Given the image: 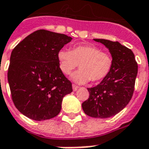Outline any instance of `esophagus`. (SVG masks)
I'll return each mask as SVG.
<instances>
[{
    "label": "esophagus",
    "instance_id": "esophagus-1",
    "mask_svg": "<svg viewBox=\"0 0 149 149\" xmlns=\"http://www.w3.org/2000/svg\"><path fill=\"white\" fill-rule=\"evenodd\" d=\"M72 90H73V91H76L78 89V86H77V85H75V84H72Z\"/></svg>",
    "mask_w": 149,
    "mask_h": 149
}]
</instances>
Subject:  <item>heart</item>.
I'll return each mask as SVG.
<instances>
[{"label": "heart", "instance_id": "1", "mask_svg": "<svg viewBox=\"0 0 149 149\" xmlns=\"http://www.w3.org/2000/svg\"><path fill=\"white\" fill-rule=\"evenodd\" d=\"M57 57L59 68L65 75L70 74L79 64L80 69L72 75V79L78 84L91 79L93 83L101 81L108 77L113 66L111 54L93 45H75L71 51L63 49Z\"/></svg>", "mask_w": 149, "mask_h": 149}]
</instances>
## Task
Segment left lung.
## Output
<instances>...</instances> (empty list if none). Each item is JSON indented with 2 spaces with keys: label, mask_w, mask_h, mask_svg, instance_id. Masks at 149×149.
I'll return each mask as SVG.
<instances>
[{
  "label": "left lung",
  "mask_w": 149,
  "mask_h": 149,
  "mask_svg": "<svg viewBox=\"0 0 149 149\" xmlns=\"http://www.w3.org/2000/svg\"><path fill=\"white\" fill-rule=\"evenodd\" d=\"M104 44L111 52L113 66L108 77L97 86L87 88L89 98L82 104L86 115L107 118L122 111L134 93L138 63L132 50L118 42L94 39Z\"/></svg>",
  "instance_id": "left-lung-1"
}]
</instances>
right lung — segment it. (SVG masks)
<instances>
[{"instance_id":"add662e5","label":"right lung","mask_w":149,"mask_h":149,"mask_svg":"<svg viewBox=\"0 0 149 149\" xmlns=\"http://www.w3.org/2000/svg\"><path fill=\"white\" fill-rule=\"evenodd\" d=\"M72 40L64 34L41 29L34 31L12 50L8 79L13 103L35 120L59 113L63 98L72 91V83L61 71L57 55Z\"/></svg>"}]
</instances>
